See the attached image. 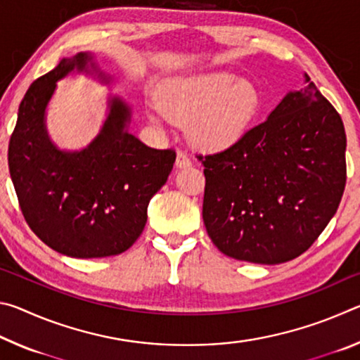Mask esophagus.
Here are the masks:
<instances>
[{"label":"esophagus","mask_w":360,"mask_h":360,"mask_svg":"<svg viewBox=\"0 0 360 360\" xmlns=\"http://www.w3.org/2000/svg\"><path fill=\"white\" fill-rule=\"evenodd\" d=\"M176 167L178 168H188L192 167V160L191 157H188L186 152L178 150V155H176Z\"/></svg>","instance_id":"obj_1"}]
</instances>
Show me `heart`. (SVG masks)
I'll return each instance as SVG.
<instances>
[{"label":"heart","instance_id":"heart-1","mask_svg":"<svg viewBox=\"0 0 360 360\" xmlns=\"http://www.w3.org/2000/svg\"><path fill=\"white\" fill-rule=\"evenodd\" d=\"M264 100L259 87L225 71L174 77L162 103H150L155 125L188 122V139L200 149L227 150L240 144L257 124Z\"/></svg>","mask_w":360,"mask_h":360}]
</instances>
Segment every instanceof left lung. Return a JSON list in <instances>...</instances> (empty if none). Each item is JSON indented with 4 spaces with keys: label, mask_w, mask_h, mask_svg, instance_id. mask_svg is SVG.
Instances as JSON below:
<instances>
[{
    "label": "left lung",
    "mask_w": 360,
    "mask_h": 360,
    "mask_svg": "<svg viewBox=\"0 0 360 360\" xmlns=\"http://www.w3.org/2000/svg\"><path fill=\"white\" fill-rule=\"evenodd\" d=\"M265 122L240 144L198 155L205 167L203 222L219 251L276 265L318 240L346 184L340 114L303 75Z\"/></svg>",
    "instance_id": "obj_1"
}]
</instances>
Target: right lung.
Returning a JSON list of instances; mask_svg holds the SVG:
<instances>
[{
    "label": "right lung",
    "mask_w": 360,
    "mask_h": 360,
    "mask_svg": "<svg viewBox=\"0 0 360 360\" xmlns=\"http://www.w3.org/2000/svg\"><path fill=\"white\" fill-rule=\"evenodd\" d=\"M75 72L112 85L92 52L62 58L36 79L19 106L9 173L23 217L42 243L76 259L109 257L141 235L148 205L172 173L176 152L152 149L131 135V108L117 95L108 96L106 119L85 148H58L46 112L57 82Z\"/></svg>",
    "instance_id": "1"
}]
</instances>
